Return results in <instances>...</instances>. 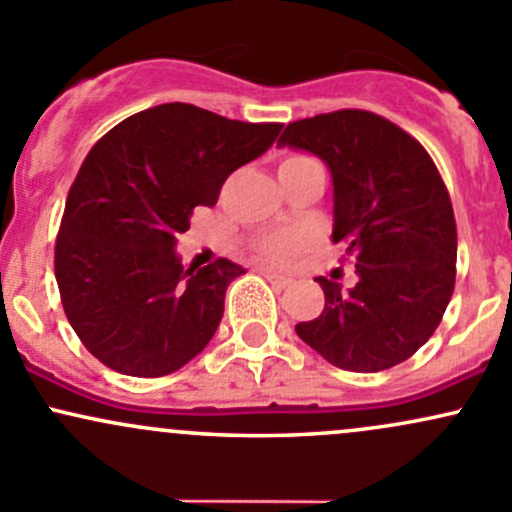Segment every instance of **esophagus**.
Returning a JSON list of instances; mask_svg holds the SVG:
<instances>
[{"mask_svg": "<svg viewBox=\"0 0 512 512\" xmlns=\"http://www.w3.org/2000/svg\"><path fill=\"white\" fill-rule=\"evenodd\" d=\"M263 278L268 280V283L273 285V288H290V285H293V280L290 278H285V276H278V273H271V271H263Z\"/></svg>", "mask_w": 512, "mask_h": 512, "instance_id": "esophagus-1", "label": "esophagus"}]
</instances>
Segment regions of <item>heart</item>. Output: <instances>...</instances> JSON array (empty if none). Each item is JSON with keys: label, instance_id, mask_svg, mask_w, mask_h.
I'll list each match as a JSON object with an SVG mask.
<instances>
[{"label": "heart", "instance_id": "obj_1", "mask_svg": "<svg viewBox=\"0 0 512 512\" xmlns=\"http://www.w3.org/2000/svg\"><path fill=\"white\" fill-rule=\"evenodd\" d=\"M312 161V158L305 156H288L280 161V168H290V166H298V163ZM305 249V236L298 232H288V229H278V232H266L261 236H256L251 241V256L256 258L258 263L268 268H283L293 261L300 251Z\"/></svg>", "mask_w": 512, "mask_h": 512}]
</instances>
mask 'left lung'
<instances>
[{
    "label": "left lung",
    "mask_w": 512,
    "mask_h": 512,
    "mask_svg": "<svg viewBox=\"0 0 512 512\" xmlns=\"http://www.w3.org/2000/svg\"><path fill=\"white\" fill-rule=\"evenodd\" d=\"M278 144L315 153L329 166L332 239L359 273L349 293L317 278L324 310L295 332L344 371L403 364L439 327L456 280L452 200L430 153L366 109L290 122Z\"/></svg>",
    "instance_id": "obj_1"
}]
</instances>
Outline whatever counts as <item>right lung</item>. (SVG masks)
I'll list each match as a JSON object with an SVG mask.
<instances>
[{"label": "right lung", "mask_w": 512, "mask_h": 512, "mask_svg": "<svg viewBox=\"0 0 512 512\" xmlns=\"http://www.w3.org/2000/svg\"><path fill=\"white\" fill-rule=\"evenodd\" d=\"M283 124L236 122L185 102L109 129L70 185L56 236V280L85 349L124 376H168L217 332L244 268L227 258L183 268L175 236L195 207L276 141Z\"/></svg>", "instance_id": "add662e5"}]
</instances>
